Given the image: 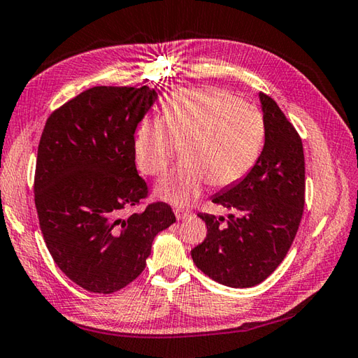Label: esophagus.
<instances>
[{
  "label": "esophagus",
  "mask_w": 358,
  "mask_h": 358,
  "mask_svg": "<svg viewBox=\"0 0 358 358\" xmlns=\"http://www.w3.org/2000/svg\"><path fill=\"white\" fill-rule=\"evenodd\" d=\"M174 215H176L178 221H187V220H192V217L194 216V215L192 213V211H188V210H180V208L174 210Z\"/></svg>",
  "instance_id": "34e87169"
}]
</instances>
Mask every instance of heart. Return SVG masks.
<instances>
[{"mask_svg": "<svg viewBox=\"0 0 358 358\" xmlns=\"http://www.w3.org/2000/svg\"><path fill=\"white\" fill-rule=\"evenodd\" d=\"M266 127L258 108L217 87H184L170 94L162 115H150L134 136L141 170L157 176L184 145L185 160L160 179V199L184 207L210 182L225 188L244 179L257 164Z\"/></svg>", "mask_w": 358, "mask_h": 358, "instance_id": "obj_1", "label": "heart"}]
</instances>
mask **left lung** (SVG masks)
I'll return each mask as SVG.
<instances>
[{
    "label": "left lung",
    "mask_w": 358,
    "mask_h": 358,
    "mask_svg": "<svg viewBox=\"0 0 358 358\" xmlns=\"http://www.w3.org/2000/svg\"><path fill=\"white\" fill-rule=\"evenodd\" d=\"M259 100L264 148L244 179L211 198L235 215L225 220L199 213L207 238L192 250L199 271L229 287L257 286L273 273L294 243L304 208L301 137L273 99L259 92Z\"/></svg>",
    "instance_id": "left-lung-1"
}]
</instances>
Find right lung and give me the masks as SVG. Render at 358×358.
I'll return each instance as SVG.
<instances>
[{"label":"right lung","mask_w":358,"mask_h":358,"mask_svg":"<svg viewBox=\"0 0 358 358\" xmlns=\"http://www.w3.org/2000/svg\"><path fill=\"white\" fill-rule=\"evenodd\" d=\"M157 100L148 86H96L49 115L35 169V207L55 264L94 294H113L142 273L159 231L176 222L152 202L136 169L134 133Z\"/></svg>","instance_id":"add662e5"}]
</instances>
